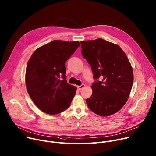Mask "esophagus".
Instances as JSON below:
<instances>
[{
    "label": "esophagus",
    "mask_w": 156,
    "mask_h": 156,
    "mask_svg": "<svg viewBox=\"0 0 156 156\" xmlns=\"http://www.w3.org/2000/svg\"><path fill=\"white\" fill-rule=\"evenodd\" d=\"M85 87V84H82L81 86H77V88L79 90H82L83 87Z\"/></svg>",
    "instance_id": "obj_1"
}]
</instances>
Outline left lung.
Listing matches in <instances>:
<instances>
[{
    "label": "left lung",
    "instance_id": "8db88e82",
    "mask_svg": "<svg viewBox=\"0 0 156 156\" xmlns=\"http://www.w3.org/2000/svg\"><path fill=\"white\" fill-rule=\"evenodd\" d=\"M81 53L90 64L94 79L92 94L86 99L96 114L111 115L125 105L133 84V69L125 52L118 45L102 39L80 41Z\"/></svg>",
    "mask_w": 156,
    "mask_h": 156
}]
</instances>
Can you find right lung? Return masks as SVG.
Segmentation results:
<instances>
[{
    "mask_svg": "<svg viewBox=\"0 0 156 156\" xmlns=\"http://www.w3.org/2000/svg\"><path fill=\"white\" fill-rule=\"evenodd\" d=\"M79 47V41L54 40L39 47L30 57L26 71V88L42 112L57 114L70 105L77 87L67 82L65 63Z\"/></svg>",
    "mask_w": 156,
    "mask_h": 156,
    "instance_id": "1",
    "label": "right lung"
}]
</instances>
